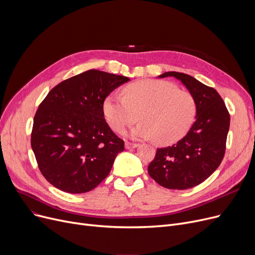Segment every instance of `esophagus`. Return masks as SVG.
Wrapping results in <instances>:
<instances>
[{
  "label": "esophagus",
  "instance_id": "esophagus-1",
  "mask_svg": "<svg viewBox=\"0 0 255 255\" xmlns=\"http://www.w3.org/2000/svg\"><path fill=\"white\" fill-rule=\"evenodd\" d=\"M125 146H126V149H134V148H136V146H138V143H135V142H130V141H126Z\"/></svg>",
  "mask_w": 255,
  "mask_h": 255
}]
</instances>
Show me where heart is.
Returning <instances> with one entry per match:
<instances>
[{
	"instance_id": "b5f03b06",
	"label": "heart",
	"mask_w": 255,
	"mask_h": 255,
	"mask_svg": "<svg viewBox=\"0 0 255 255\" xmlns=\"http://www.w3.org/2000/svg\"><path fill=\"white\" fill-rule=\"evenodd\" d=\"M107 123L116 132L141 121L132 136L154 138L159 144H170L183 138L196 116L192 94L179 90L164 80L145 79L123 89V97L110 95L103 103Z\"/></svg>"
}]
</instances>
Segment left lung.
<instances>
[{
	"instance_id": "left-lung-1",
	"label": "left lung",
	"mask_w": 255,
	"mask_h": 255,
	"mask_svg": "<svg viewBox=\"0 0 255 255\" xmlns=\"http://www.w3.org/2000/svg\"><path fill=\"white\" fill-rule=\"evenodd\" d=\"M181 80L196 102V119L188 133L176 144L157 149L148 172L168 189L192 188L207 180L220 165L230 129V113L218 92L181 72H165L159 77Z\"/></svg>"
}]
</instances>
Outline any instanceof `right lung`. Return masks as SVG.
<instances>
[{
    "label": "right lung",
    "mask_w": 255,
    "mask_h": 255,
    "mask_svg": "<svg viewBox=\"0 0 255 255\" xmlns=\"http://www.w3.org/2000/svg\"><path fill=\"white\" fill-rule=\"evenodd\" d=\"M129 80L91 69L63 80L40 103L31 145L42 176L56 188L85 193L109 176L125 148L106 123L103 103Z\"/></svg>",
    "instance_id": "1"
}]
</instances>
